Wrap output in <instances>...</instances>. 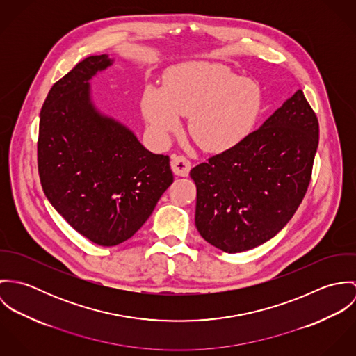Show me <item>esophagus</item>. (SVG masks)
Masks as SVG:
<instances>
[{"mask_svg": "<svg viewBox=\"0 0 356 356\" xmlns=\"http://www.w3.org/2000/svg\"><path fill=\"white\" fill-rule=\"evenodd\" d=\"M192 168L191 160L184 154H174L171 157V170L175 175L179 177H188L189 171Z\"/></svg>", "mask_w": 356, "mask_h": 356, "instance_id": "34e87169", "label": "esophagus"}]
</instances>
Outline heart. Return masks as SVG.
<instances>
[{
    "mask_svg": "<svg viewBox=\"0 0 356 356\" xmlns=\"http://www.w3.org/2000/svg\"><path fill=\"white\" fill-rule=\"evenodd\" d=\"M263 102L260 86L229 67L188 63L167 74L164 89L148 86L141 105L160 140L181 129L182 115L189 116V136L202 149L225 152L254 133Z\"/></svg>",
    "mask_w": 356,
    "mask_h": 356,
    "instance_id": "obj_1",
    "label": "heart"
}]
</instances>
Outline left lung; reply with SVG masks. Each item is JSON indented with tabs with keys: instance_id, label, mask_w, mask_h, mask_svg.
<instances>
[{
	"instance_id": "obj_1",
	"label": "left lung",
	"mask_w": 356,
	"mask_h": 356,
	"mask_svg": "<svg viewBox=\"0 0 356 356\" xmlns=\"http://www.w3.org/2000/svg\"><path fill=\"white\" fill-rule=\"evenodd\" d=\"M318 143V118L298 90L243 144L193 167L200 236L227 254L273 238L303 202Z\"/></svg>"
}]
</instances>
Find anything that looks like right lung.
<instances>
[{
    "label": "right lung",
    "mask_w": 356,
    "mask_h": 356,
    "mask_svg": "<svg viewBox=\"0 0 356 356\" xmlns=\"http://www.w3.org/2000/svg\"><path fill=\"white\" fill-rule=\"evenodd\" d=\"M108 65L106 54L86 57L51 86L38 136L45 196L72 229L102 247L133 237L174 182L168 156L147 151L95 109L88 81Z\"/></svg>",
    "instance_id": "right-lung-1"
}]
</instances>
